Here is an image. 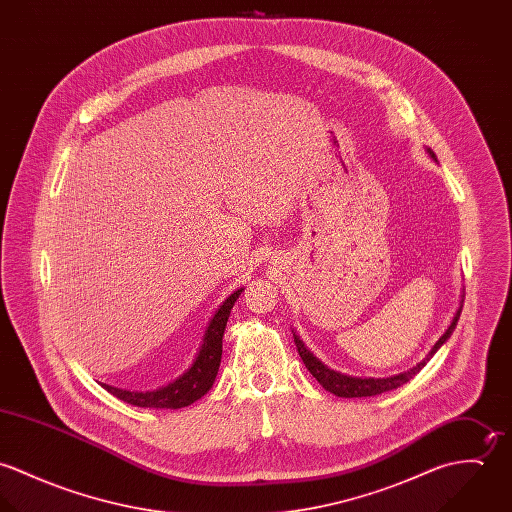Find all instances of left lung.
Instances as JSON below:
<instances>
[{"label":"left lung","instance_id":"8db88e82","mask_svg":"<svg viewBox=\"0 0 512 512\" xmlns=\"http://www.w3.org/2000/svg\"><path fill=\"white\" fill-rule=\"evenodd\" d=\"M426 151H428V155L434 159V161H438L436 159V153L430 149V147H426ZM461 307H463V295H461V301H459V309L455 311V315H453V319H451V323H449V327L445 329V333L439 337L438 341H436V345L432 347V351L418 363L416 366H412V368H408V370H404V372H398V374H392V376H386V378H372V376H349V374H343V372H337V370H333V368H329V366L325 365V363H321L307 347H305V343L299 339V335L297 333H293V341H295V347H297V353H299V357H301V361H303V365L305 368L315 376V380L325 388V390H329L331 394H335V396H341V398H363V396H376V394H382V392H388V390H394V388H398V386H402V384H406L410 378H414L424 366L430 363V359L438 353L439 349H441V345L451 337V333H453V329H455V325H457V321H459V315H461Z\"/></svg>","mask_w":512,"mask_h":512}]
</instances>
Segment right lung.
Instances as JSON below:
<instances>
[{
    "instance_id": "1",
    "label": "right lung",
    "mask_w": 512,
    "mask_h": 512,
    "mask_svg": "<svg viewBox=\"0 0 512 512\" xmlns=\"http://www.w3.org/2000/svg\"><path fill=\"white\" fill-rule=\"evenodd\" d=\"M242 292H244V288H238L236 292L230 293L220 303L219 309L215 311V315L211 317V321L205 329L203 343H201L193 363L183 374H179L171 382H167L159 388H153V390H126V388L102 384L104 390H108L110 394H114L116 398L132 404V406L159 408V410L161 408L163 410L165 408H169V410L185 408V406H191L193 402H197L199 398H203L213 388L215 378L219 374L222 335L226 329V321L230 317V309Z\"/></svg>"
}]
</instances>
